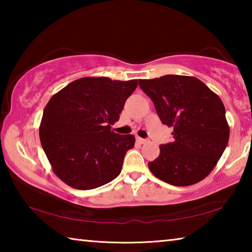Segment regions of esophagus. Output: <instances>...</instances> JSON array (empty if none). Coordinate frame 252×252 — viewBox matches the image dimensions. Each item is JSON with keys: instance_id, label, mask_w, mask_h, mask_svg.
Listing matches in <instances>:
<instances>
[{"instance_id": "34e87169", "label": "esophagus", "mask_w": 252, "mask_h": 252, "mask_svg": "<svg viewBox=\"0 0 252 252\" xmlns=\"http://www.w3.org/2000/svg\"><path fill=\"white\" fill-rule=\"evenodd\" d=\"M135 140H136V142H139V143H141V144H144V143L148 142L147 139H142V138H140V136H136Z\"/></svg>"}]
</instances>
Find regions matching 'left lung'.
Listing matches in <instances>:
<instances>
[{
    "label": "left lung",
    "instance_id": "obj_1",
    "mask_svg": "<svg viewBox=\"0 0 252 252\" xmlns=\"http://www.w3.org/2000/svg\"><path fill=\"white\" fill-rule=\"evenodd\" d=\"M161 122L173 127V142L160 146L149 162L158 179L177 187L194 185L216 167L229 141V126L220 97L194 76L163 75L139 80Z\"/></svg>",
    "mask_w": 252,
    "mask_h": 252
}]
</instances>
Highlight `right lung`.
<instances>
[{"mask_svg":"<svg viewBox=\"0 0 252 252\" xmlns=\"http://www.w3.org/2000/svg\"><path fill=\"white\" fill-rule=\"evenodd\" d=\"M138 80L81 78L51 97L43 111L40 140L54 173L74 189H95L121 172L132 134L111 130Z\"/></svg>","mask_w":252,"mask_h":252,"instance_id":"1","label":"right lung"}]
</instances>
